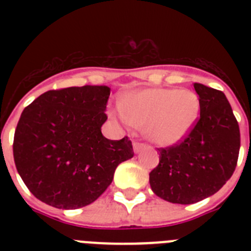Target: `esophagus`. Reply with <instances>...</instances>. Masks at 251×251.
Listing matches in <instances>:
<instances>
[{"label":"esophagus","mask_w":251,"mask_h":251,"mask_svg":"<svg viewBox=\"0 0 251 251\" xmlns=\"http://www.w3.org/2000/svg\"><path fill=\"white\" fill-rule=\"evenodd\" d=\"M146 146L143 143H139V142H134L133 143V151H134V153H139Z\"/></svg>","instance_id":"1"}]
</instances>
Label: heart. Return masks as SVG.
Returning <instances> with one entry per match:
<instances>
[{
    "label": "heart",
    "instance_id": "b5f03b06",
    "mask_svg": "<svg viewBox=\"0 0 251 251\" xmlns=\"http://www.w3.org/2000/svg\"><path fill=\"white\" fill-rule=\"evenodd\" d=\"M200 113V99L190 89L151 88L121 97L112 113L134 127H145L148 141L159 147L182 142Z\"/></svg>",
    "mask_w": 251,
    "mask_h": 251
}]
</instances>
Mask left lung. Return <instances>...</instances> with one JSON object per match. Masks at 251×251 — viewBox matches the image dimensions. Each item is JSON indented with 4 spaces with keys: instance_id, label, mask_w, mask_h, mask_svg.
<instances>
[{
    "instance_id": "1",
    "label": "left lung",
    "mask_w": 251,
    "mask_h": 251,
    "mask_svg": "<svg viewBox=\"0 0 251 251\" xmlns=\"http://www.w3.org/2000/svg\"><path fill=\"white\" fill-rule=\"evenodd\" d=\"M200 119L179 145L159 150V163L150 174L158 197L190 205L216 194L232 176L240 150V130L225 94L195 83Z\"/></svg>"
}]
</instances>
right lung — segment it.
I'll return each mask as SVG.
<instances>
[{
	"mask_svg": "<svg viewBox=\"0 0 251 251\" xmlns=\"http://www.w3.org/2000/svg\"><path fill=\"white\" fill-rule=\"evenodd\" d=\"M110 88L49 90L26 106L13 138L17 172L40 201L73 210L94 202L115 168L133 157L132 142L101 134Z\"/></svg>",
	"mask_w": 251,
	"mask_h": 251,
	"instance_id": "right-lung-1",
	"label": "right lung"
}]
</instances>
